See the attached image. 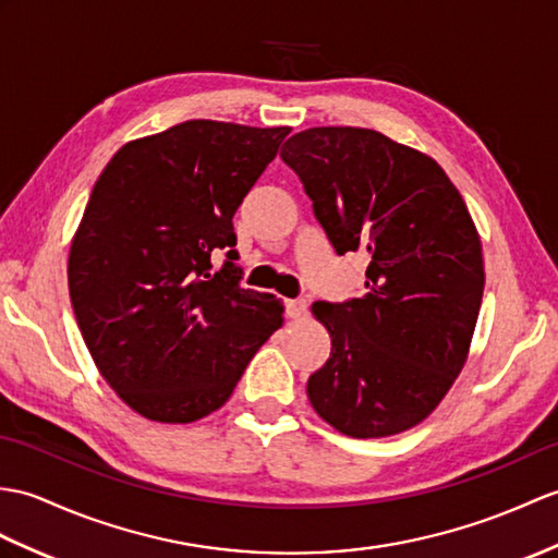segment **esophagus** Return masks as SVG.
I'll list each match as a JSON object with an SVG mask.
<instances>
[{"instance_id":"obj_1","label":"esophagus","mask_w":558,"mask_h":558,"mask_svg":"<svg viewBox=\"0 0 558 558\" xmlns=\"http://www.w3.org/2000/svg\"><path fill=\"white\" fill-rule=\"evenodd\" d=\"M284 311H288V318L300 320L308 314V304H306V300H302V296H296V300H288V304H284Z\"/></svg>"}]
</instances>
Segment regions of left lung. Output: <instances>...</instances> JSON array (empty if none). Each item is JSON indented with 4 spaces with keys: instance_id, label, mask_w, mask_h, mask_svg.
Here are the masks:
<instances>
[{
    "instance_id": "left-lung-1",
    "label": "left lung",
    "mask_w": 558,
    "mask_h": 558,
    "mask_svg": "<svg viewBox=\"0 0 558 558\" xmlns=\"http://www.w3.org/2000/svg\"><path fill=\"white\" fill-rule=\"evenodd\" d=\"M280 157L335 252L371 256L364 294L311 306L332 340L311 407L349 437L404 433L469 359L485 288L473 218L442 166L368 128H308Z\"/></svg>"
}]
</instances>
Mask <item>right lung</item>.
I'll use <instances>...</instances> for the list:
<instances>
[{
  "instance_id": "add662e5",
  "label": "right lung",
  "mask_w": 558,
  "mask_h": 558,
  "mask_svg": "<svg viewBox=\"0 0 558 558\" xmlns=\"http://www.w3.org/2000/svg\"><path fill=\"white\" fill-rule=\"evenodd\" d=\"M288 133L185 121L128 142L95 183L69 254L71 304L101 378L140 416H209L282 326L280 300L240 284L232 216ZM216 248L229 262L211 277Z\"/></svg>"
}]
</instances>
